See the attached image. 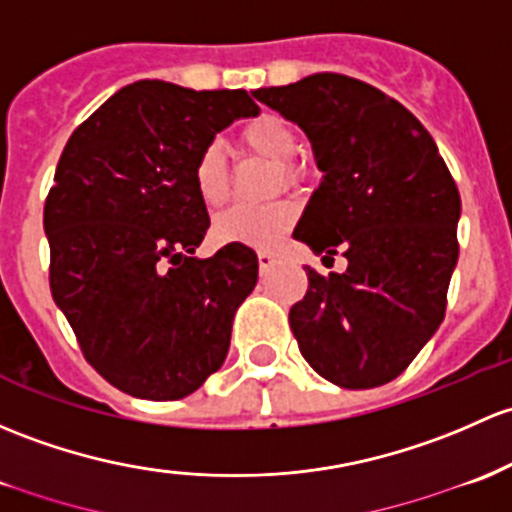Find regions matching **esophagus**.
Masks as SVG:
<instances>
[{
	"instance_id": "34e87169",
	"label": "esophagus",
	"mask_w": 512,
	"mask_h": 512,
	"mask_svg": "<svg viewBox=\"0 0 512 512\" xmlns=\"http://www.w3.org/2000/svg\"><path fill=\"white\" fill-rule=\"evenodd\" d=\"M257 262H260V270L267 272V270H272L274 262H277V255H274V252H270V250H260V252H257Z\"/></svg>"
}]
</instances>
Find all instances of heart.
<instances>
[{"label":"heart","mask_w":512,"mask_h":512,"mask_svg":"<svg viewBox=\"0 0 512 512\" xmlns=\"http://www.w3.org/2000/svg\"><path fill=\"white\" fill-rule=\"evenodd\" d=\"M242 144L260 157L277 161L279 176L287 184L297 179V169L289 159L297 154V134L277 115H260L247 122L240 132ZM193 186L206 206H220L228 198V161L218 144H208L193 164ZM297 220V203L289 198L265 203V206H233L220 213L213 223L218 242L245 247H272Z\"/></svg>","instance_id":"obj_1"}]
</instances>
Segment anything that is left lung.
<instances>
[{"label":"left lung","mask_w":512,"mask_h":512,"mask_svg":"<svg viewBox=\"0 0 512 512\" xmlns=\"http://www.w3.org/2000/svg\"><path fill=\"white\" fill-rule=\"evenodd\" d=\"M257 100L304 129L324 176L294 238L346 272L309 270L289 311L306 363L328 383L395 380L437 333L459 260L461 198L432 134L400 102L338 73H316Z\"/></svg>","instance_id":"8db88e82"}]
</instances>
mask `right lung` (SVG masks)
<instances>
[{"mask_svg": "<svg viewBox=\"0 0 512 512\" xmlns=\"http://www.w3.org/2000/svg\"><path fill=\"white\" fill-rule=\"evenodd\" d=\"M260 107L245 90L137 80L68 139L43 208L51 294L85 358L142 400H181L223 365L257 255L211 228L193 164L215 134Z\"/></svg>", "mask_w": 512, "mask_h": 512, "instance_id": "right-lung-1", "label": "right lung"}]
</instances>
